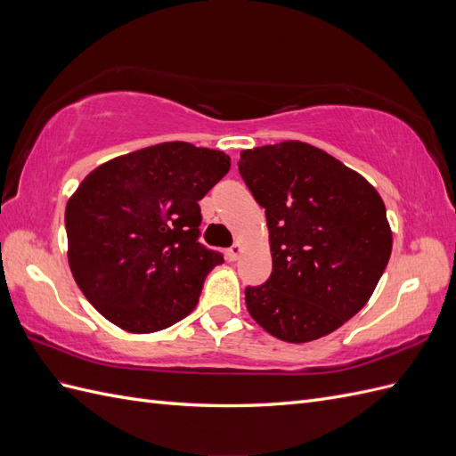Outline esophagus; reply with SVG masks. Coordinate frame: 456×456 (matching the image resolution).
Segmentation results:
<instances>
[{"label": "esophagus", "instance_id": "34e87169", "mask_svg": "<svg viewBox=\"0 0 456 456\" xmlns=\"http://www.w3.org/2000/svg\"><path fill=\"white\" fill-rule=\"evenodd\" d=\"M240 253H241V245L240 243H233L230 249H226V256H228V260H238V256H240Z\"/></svg>", "mask_w": 456, "mask_h": 456}]
</instances>
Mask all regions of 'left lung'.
Segmentation results:
<instances>
[{
	"mask_svg": "<svg viewBox=\"0 0 456 456\" xmlns=\"http://www.w3.org/2000/svg\"><path fill=\"white\" fill-rule=\"evenodd\" d=\"M238 169L266 209L273 265L265 283L245 287L247 310L285 342L333 333L367 305L390 260L392 232L379 191L298 141L245 150Z\"/></svg>",
	"mask_w": 456,
	"mask_h": 456,
	"instance_id": "1",
	"label": "left lung"
}]
</instances>
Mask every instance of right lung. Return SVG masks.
I'll list each match as a JSON object with an SVG mask.
<instances>
[{
	"mask_svg": "<svg viewBox=\"0 0 456 456\" xmlns=\"http://www.w3.org/2000/svg\"><path fill=\"white\" fill-rule=\"evenodd\" d=\"M230 171L224 151L165 142L96 167L66 205L68 262L81 293L129 333L196 308L224 256L200 241V200Z\"/></svg>",
	"mask_w": 456,
	"mask_h": 456,
	"instance_id": "obj_1",
	"label": "right lung"
}]
</instances>
